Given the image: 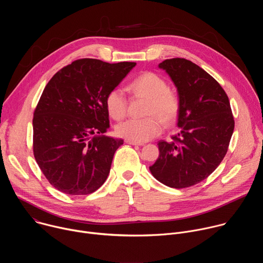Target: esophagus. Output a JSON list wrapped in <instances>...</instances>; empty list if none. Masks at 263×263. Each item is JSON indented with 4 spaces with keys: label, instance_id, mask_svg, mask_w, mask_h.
Masks as SVG:
<instances>
[{
    "label": "esophagus",
    "instance_id": "1",
    "mask_svg": "<svg viewBox=\"0 0 263 263\" xmlns=\"http://www.w3.org/2000/svg\"><path fill=\"white\" fill-rule=\"evenodd\" d=\"M127 143L132 144V145H143L142 142H136V141H132V140H126Z\"/></svg>",
    "mask_w": 263,
    "mask_h": 263
}]
</instances>
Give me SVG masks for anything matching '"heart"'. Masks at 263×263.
Instances as JSON below:
<instances>
[{
  "mask_svg": "<svg viewBox=\"0 0 263 263\" xmlns=\"http://www.w3.org/2000/svg\"><path fill=\"white\" fill-rule=\"evenodd\" d=\"M135 96L146 100L142 120H128L116 127L118 136L127 140L144 142L162 132L163 125H170L176 121L180 111V99L168 89L166 81L159 74L145 71L137 76L128 86ZM107 114L111 119L120 121L127 112V101L120 88L111 89L105 99Z\"/></svg>",
  "mask_w": 263,
  "mask_h": 263,
  "instance_id": "b5f03b06",
  "label": "heart"
}]
</instances>
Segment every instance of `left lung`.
Returning a JSON list of instances; mask_svg holds the SVG:
<instances>
[{
    "instance_id": "obj_1",
    "label": "left lung",
    "mask_w": 263,
    "mask_h": 263,
    "mask_svg": "<svg viewBox=\"0 0 263 263\" xmlns=\"http://www.w3.org/2000/svg\"><path fill=\"white\" fill-rule=\"evenodd\" d=\"M178 90L180 111L172 141L158 142L152 175L173 189L202 182L222 161L234 130L230 102L219 83L196 63L166 59L159 63Z\"/></svg>"
}]
</instances>
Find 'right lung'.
<instances>
[{"instance_id":"1","label":"right lung","mask_w":263,"mask_h":263,"mask_svg":"<svg viewBox=\"0 0 263 263\" xmlns=\"http://www.w3.org/2000/svg\"><path fill=\"white\" fill-rule=\"evenodd\" d=\"M135 62L84 58L57 71L45 87L33 118V153L48 181L66 195L96 192L106 181L123 139L105 136L107 93Z\"/></svg>"}]
</instances>
